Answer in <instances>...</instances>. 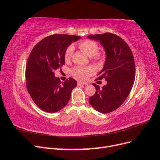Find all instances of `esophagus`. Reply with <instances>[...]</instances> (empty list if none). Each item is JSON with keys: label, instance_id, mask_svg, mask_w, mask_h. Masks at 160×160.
I'll return each instance as SVG.
<instances>
[{"label": "esophagus", "instance_id": "obj_1", "mask_svg": "<svg viewBox=\"0 0 160 160\" xmlns=\"http://www.w3.org/2000/svg\"><path fill=\"white\" fill-rule=\"evenodd\" d=\"M77 85H88V83H86V82H78V83H77Z\"/></svg>", "mask_w": 160, "mask_h": 160}]
</instances>
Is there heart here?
<instances>
[{"mask_svg":"<svg viewBox=\"0 0 160 160\" xmlns=\"http://www.w3.org/2000/svg\"><path fill=\"white\" fill-rule=\"evenodd\" d=\"M79 47L80 49L84 51L87 55L89 57H92L93 60L101 63L103 61V57L100 53L98 52L99 50V46L95 41L93 40H85L79 43ZM74 52V47L69 45L67 48L65 52V60L66 62H69L71 59ZM95 69L92 67H84V66H76L71 69V75L77 80L85 81L89 77L93 75Z\"/></svg>","mask_w":160,"mask_h":160,"instance_id":"1","label":"heart"}]
</instances>
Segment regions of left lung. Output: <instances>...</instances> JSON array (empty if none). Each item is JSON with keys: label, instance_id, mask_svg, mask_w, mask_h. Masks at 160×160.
<instances>
[{"label": "left lung", "instance_id": "left-lung-1", "mask_svg": "<svg viewBox=\"0 0 160 160\" xmlns=\"http://www.w3.org/2000/svg\"><path fill=\"white\" fill-rule=\"evenodd\" d=\"M88 38L100 41L106 52L103 68L95 81L105 79L107 85L96 88L89 103L97 111L108 113L118 109L129 95L135 81V62L132 50L122 38L113 33L90 35Z\"/></svg>", "mask_w": 160, "mask_h": 160}]
</instances>
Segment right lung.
<instances>
[{
    "label": "right lung",
    "instance_id": "obj_1",
    "mask_svg": "<svg viewBox=\"0 0 160 160\" xmlns=\"http://www.w3.org/2000/svg\"><path fill=\"white\" fill-rule=\"evenodd\" d=\"M81 37L65 34L47 37L33 47L26 67L27 89L38 108L49 113L63 108L71 98L77 81L69 78L63 83L54 71L65 65V52Z\"/></svg>",
    "mask_w": 160,
    "mask_h": 160
}]
</instances>
